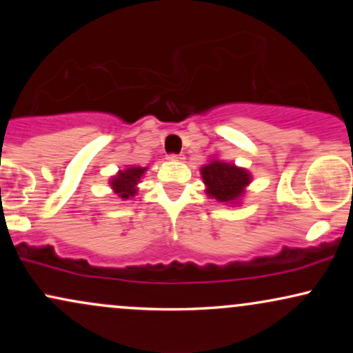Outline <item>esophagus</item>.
Returning a JSON list of instances; mask_svg holds the SVG:
<instances>
[{
	"label": "esophagus",
	"mask_w": 353,
	"mask_h": 353,
	"mask_svg": "<svg viewBox=\"0 0 353 353\" xmlns=\"http://www.w3.org/2000/svg\"><path fill=\"white\" fill-rule=\"evenodd\" d=\"M184 159V157L181 156V154H171V156H169V161H182Z\"/></svg>",
	"instance_id": "1"
}]
</instances>
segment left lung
<instances>
[{
    "instance_id": "obj_1",
    "label": "left lung",
    "mask_w": 353,
    "mask_h": 353,
    "mask_svg": "<svg viewBox=\"0 0 353 353\" xmlns=\"http://www.w3.org/2000/svg\"><path fill=\"white\" fill-rule=\"evenodd\" d=\"M201 176L208 196L224 204H237L252 179L247 169L217 159L202 165Z\"/></svg>"
}]
</instances>
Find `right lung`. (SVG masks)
<instances>
[{
  "label": "right lung",
  "instance_id": "1",
  "mask_svg": "<svg viewBox=\"0 0 353 353\" xmlns=\"http://www.w3.org/2000/svg\"><path fill=\"white\" fill-rule=\"evenodd\" d=\"M148 168H128L109 179V184L121 199H131L137 194V184Z\"/></svg>",
  "mask_w": 353,
  "mask_h": 353
}]
</instances>
